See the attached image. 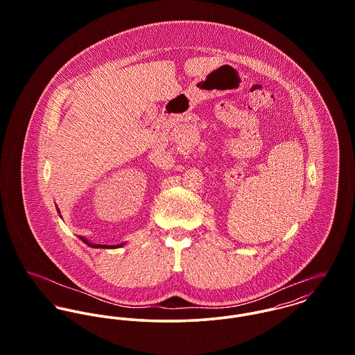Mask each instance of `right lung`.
Returning <instances> with one entry per match:
<instances>
[{
  "label": "right lung",
  "instance_id": "right-lung-1",
  "mask_svg": "<svg viewBox=\"0 0 355 355\" xmlns=\"http://www.w3.org/2000/svg\"><path fill=\"white\" fill-rule=\"evenodd\" d=\"M80 239H82V242H85L86 245L92 246V248H96V249H116V248L123 246L121 243H120V245H116V246H109V245H93V243H90V242H89L86 238H83V236H80Z\"/></svg>",
  "mask_w": 355,
  "mask_h": 355
}]
</instances>
